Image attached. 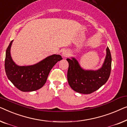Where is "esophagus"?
<instances>
[{
  "label": "esophagus",
  "instance_id": "1",
  "mask_svg": "<svg viewBox=\"0 0 127 127\" xmlns=\"http://www.w3.org/2000/svg\"><path fill=\"white\" fill-rule=\"evenodd\" d=\"M69 51H68L67 50H64V51L62 52V56L64 58H67V57L69 56Z\"/></svg>",
  "mask_w": 127,
  "mask_h": 127
}]
</instances>
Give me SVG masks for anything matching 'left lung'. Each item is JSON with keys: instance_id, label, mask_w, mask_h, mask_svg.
<instances>
[{"instance_id": "left-lung-1", "label": "left lung", "mask_w": 127, "mask_h": 127, "mask_svg": "<svg viewBox=\"0 0 127 127\" xmlns=\"http://www.w3.org/2000/svg\"><path fill=\"white\" fill-rule=\"evenodd\" d=\"M68 62L67 80L69 85L75 92L82 94H91L104 85L109 78L111 71L112 56L106 48V56L102 67L97 71L84 70L77 60L67 59Z\"/></svg>"}]
</instances>
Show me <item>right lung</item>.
<instances>
[{
  "mask_svg": "<svg viewBox=\"0 0 127 127\" xmlns=\"http://www.w3.org/2000/svg\"><path fill=\"white\" fill-rule=\"evenodd\" d=\"M12 42V41L7 48L5 58V71L8 79L22 92H33L41 88L51 69L63 58L59 55H53L34 65L18 66L12 61L10 55Z\"/></svg>",
  "mask_w": 127,
  "mask_h": 127,
  "instance_id": "1",
  "label": "right lung"
}]
</instances>
